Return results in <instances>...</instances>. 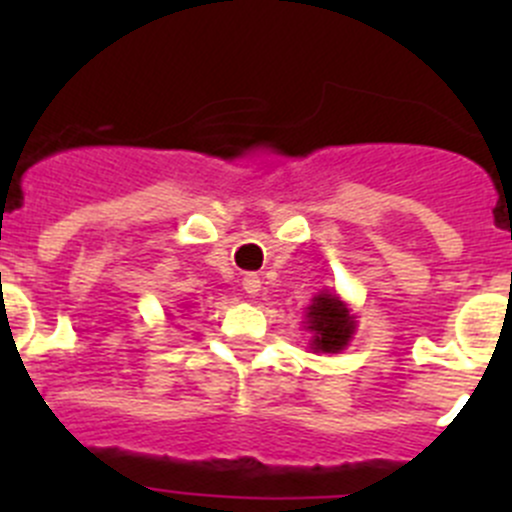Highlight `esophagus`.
<instances>
[{"instance_id":"1","label":"esophagus","mask_w":512,"mask_h":512,"mask_svg":"<svg viewBox=\"0 0 512 512\" xmlns=\"http://www.w3.org/2000/svg\"><path fill=\"white\" fill-rule=\"evenodd\" d=\"M242 287H245V292L250 294V297H255V294L260 292L262 282H260V277L255 275V272H250V275H245V277H242Z\"/></svg>"}]
</instances>
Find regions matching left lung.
<instances>
[{
  "label": "left lung",
  "instance_id": "obj_1",
  "mask_svg": "<svg viewBox=\"0 0 512 512\" xmlns=\"http://www.w3.org/2000/svg\"><path fill=\"white\" fill-rule=\"evenodd\" d=\"M307 329L312 332L309 349L322 354H337L352 342L356 319L337 294L322 292L307 307Z\"/></svg>",
  "mask_w": 512,
  "mask_h": 512
}]
</instances>
